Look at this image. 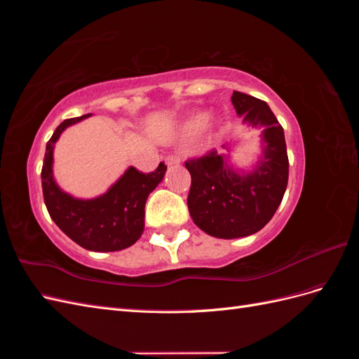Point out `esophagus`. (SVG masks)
Here are the masks:
<instances>
[{"label": "esophagus", "mask_w": 359, "mask_h": 359, "mask_svg": "<svg viewBox=\"0 0 359 359\" xmlns=\"http://www.w3.org/2000/svg\"><path fill=\"white\" fill-rule=\"evenodd\" d=\"M165 163H166V166H177V165H180L181 163V157L180 156H168L166 158H165Z\"/></svg>", "instance_id": "obj_1"}]
</instances>
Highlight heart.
<instances>
[{
    "label": "heart",
    "mask_w": 359,
    "mask_h": 359,
    "mask_svg": "<svg viewBox=\"0 0 359 359\" xmlns=\"http://www.w3.org/2000/svg\"><path fill=\"white\" fill-rule=\"evenodd\" d=\"M208 121V115L205 112H198V114H193L191 116L187 118V121L184 123L182 126V132L186 135H194L201 132L203 128V126Z\"/></svg>",
    "instance_id": "heart-1"
}]
</instances>
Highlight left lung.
Here are the masks:
<instances>
[{"instance_id": "obj_1", "label": "left lung", "mask_w": 359, "mask_h": 359, "mask_svg": "<svg viewBox=\"0 0 359 359\" xmlns=\"http://www.w3.org/2000/svg\"><path fill=\"white\" fill-rule=\"evenodd\" d=\"M232 104L244 124L264 127L262 154L255 168L238 170L231 154L219 156L215 151L186 161L191 175L187 198L191 219L205 233L223 240L262 229L281 203L289 178L285 132L269 106L240 91H233Z\"/></svg>"}]
</instances>
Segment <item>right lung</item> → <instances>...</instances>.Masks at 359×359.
Wrapping results in <instances>:
<instances>
[{"instance_id":"right-lung-1","label":"right lung","mask_w":359,"mask_h":359,"mask_svg":"<svg viewBox=\"0 0 359 359\" xmlns=\"http://www.w3.org/2000/svg\"><path fill=\"white\" fill-rule=\"evenodd\" d=\"M91 116L86 114L62 121L46 144L41 187L50 219L70 240L91 252H118L133 245L145 226V203L166 173L165 163L142 173L130 166L106 193L79 199L60 189L53 178V148L67 127Z\"/></svg>"}]
</instances>
